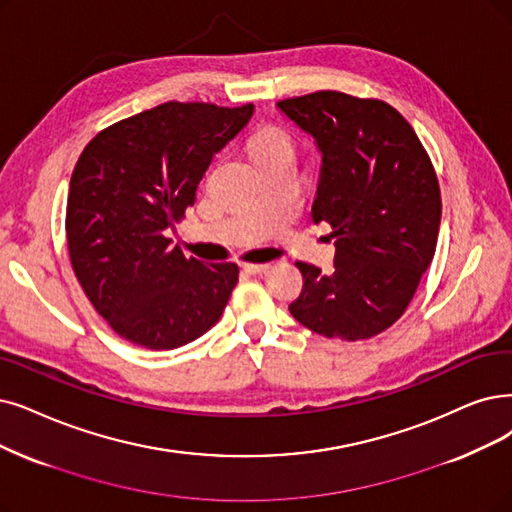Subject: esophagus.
<instances>
[{"label":"esophagus","mask_w":512,"mask_h":512,"mask_svg":"<svg viewBox=\"0 0 512 512\" xmlns=\"http://www.w3.org/2000/svg\"><path fill=\"white\" fill-rule=\"evenodd\" d=\"M245 273L250 275H260V273H267L269 271V264H254V262H245L241 267Z\"/></svg>","instance_id":"1"}]
</instances>
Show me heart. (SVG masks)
<instances>
[{"instance_id":"b5f03b06","label":"heart","mask_w":512,"mask_h":512,"mask_svg":"<svg viewBox=\"0 0 512 512\" xmlns=\"http://www.w3.org/2000/svg\"><path fill=\"white\" fill-rule=\"evenodd\" d=\"M250 153L256 163L273 161V159H292L296 157V147L292 138L281 128H262L250 142Z\"/></svg>"}]
</instances>
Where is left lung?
<instances>
[{
    "label": "left lung",
    "instance_id": "8db88e82",
    "mask_svg": "<svg viewBox=\"0 0 512 512\" xmlns=\"http://www.w3.org/2000/svg\"><path fill=\"white\" fill-rule=\"evenodd\" d=\"M277 109L321 153L311 218L336 237L332 273L296 262L302 292L290 313L325 338H372L403 315L433 262L441 224L433 163L382 100L323 90Z\"/></svg>",
    "mask_w": 512,
    "mask_h": 512
}]
</instances>
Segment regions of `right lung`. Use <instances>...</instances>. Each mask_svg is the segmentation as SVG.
<instances>
[{
  "instance_id": "obj_1",
  "label": "right lung",
  "mask_w": 512,
  "mask_h": 512,
  "mask_svg": "<svg viewBox=\"0 0 512 512\" xmlns=\"http://www.w3.org/2000/svg\"><path fill=\"white\" fill-rule=\"evenodd\" d=\"M254 105L163 102L96 134L69 185L73 271L113 330L170 351L220 319L239 269L187 258L166 237L195 203L212 157L248 126Z\"/></svg>"
}]
</instances>
